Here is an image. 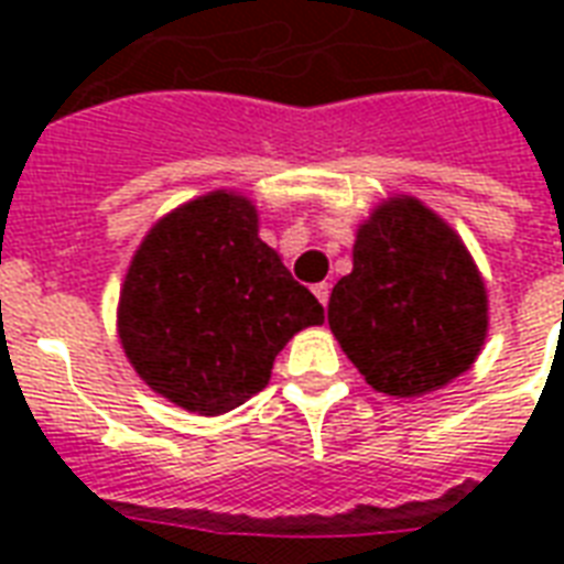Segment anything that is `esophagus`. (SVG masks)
<instances>
[{"instance_id":"34e87169","label":"esophagus","mask_w":564,"mask_h":564,"mask_svg":"<svg viewBox=\"0 0 564 564\" xmlns=\"http://www.w3.org/2000/svg\"><path fill=\"white\" fill-rule=\"evenodd\" d=\"M313 295H316L322 307H327V301H330V283H316V286H313Z\"/></svg>"}]
</instances>
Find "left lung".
<instances>
[{"label":"left lung","instance_id":"1","mask_svg":"<svg viewBox=\"0 0 564 564\" xmlns=\"http://www.w3.org/2000/svg\"><path fill=\"white\" fill-rule=\"evenodd\" d=\"M327 325L375 392L421 398L471 369L489 292L463 237L415 195H389L357 225L354 269Z\"/></svg>","mask_w":564,"mask_h":564}]
</instances>
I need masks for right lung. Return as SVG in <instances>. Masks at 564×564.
Listing matches in <instances>:
<instances>
[{"label": "right lung", "instance_id": "right-lung-1", "mask_svg": "<svg viewBox=\"0 0 564 564\" xmlns=\"http://www.w3.org/2000/svg\"><path fill=\"white\" fill-rule=\"evenodd\" d=\"M325 310L260 239V213L213 189L145 230L119 286L117 336L154 394L195 415L263 392L274 357Z\"/></svg>", "mask_w": 564, "mask_h": 564}]
</instances>
